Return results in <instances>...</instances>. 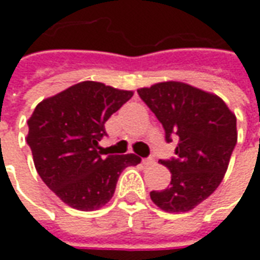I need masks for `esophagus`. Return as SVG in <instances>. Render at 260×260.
I'll return each mask as SVG.
<instances>
[{
	"label": "esophagus",
	"instance_id": "1",
	"mask_svg": "<svg viewBox=\"0 0 260 260\" xmlns=\"http://www.w3.org/2000/svg\"><path fill=\"white\" fill-rule=\"evenodd\" d=\"M154 158L153 157H147V158H142V163L145 164V166H152V164H154Z\"/></svg>",
	"mask_w": 260,
	"mask_h": 260
}]
</instances>
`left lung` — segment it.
Returning a JSON list of instances; mask_svg holds the SVG:
<instances>
[{
	"instance_id": "obj_1",
	"label": "left lung",
	"mask_w": 260,
	"mask_h": 260,
	"mask_svg": "<svg viewBox=\"0 0 260 260\" xmlns=\"http://www.w3.org/2000/svg\"><path fill=\"white\" fill-rule=\"evenodd\" d=\"M138 94L161 122L166 141H177V157L158 160L171 173L170 186L150 198L164 212H189L223 180L237 145V118L220 97L182 82L156 83Z\"/></svg>"
}]
</instances>
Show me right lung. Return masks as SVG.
<instances>
[{"label":"right lung","instance_id":"1","mask_svg":"<svg viewBox=\"0 0 260 260\" xmlns=\"http://www.w3.org/2000/svg\"><path fill=\"white\" fill-rule=\"evenodd\" d=\"M134 96L86 80L37 104L27 121V145L40 178L68 206L96 210L114 195L122 170L141 163L135 154L97 150L104 124Z\"/></svg>","mask_w":260,"mask_h":260}]
</instances>
